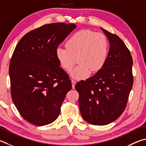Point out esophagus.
<instances>
[{
	"instance_id": "1",
	"label": "esophagus",
	"mask_w": 146,
	"mask_h": 146,
	"mask_svg": "<svg viewBox=\"0 0 146 146\" xmlns=\"http://www.w3.org/2000/svg\"><path fill=\"white\" fill-rule=\"evenodd\" d=\"M71 84H72V88L75 89V86L76 84V82L73 80H71Z\"/></svg>"
}]
</instances>
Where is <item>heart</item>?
<instances>
[{"mask_svg":"<svg viewBox=\"0 0 146 146\" xmlns=\"http://www.w3.org/2000/svg\"><path fill=\"white\" fill-rule=\"evenodd\" d=\"M66 48H58L56 57L60 66L70 71L76 62L78 65L71 72V77L84 80L90 73H96L107 60L108 41L104 34L90 30H82L73 34L66 43Z\"/></svg>","mask_w":146,"mask_h":146,"instance_id":"obj_1","label":"heart"}]
</instances>
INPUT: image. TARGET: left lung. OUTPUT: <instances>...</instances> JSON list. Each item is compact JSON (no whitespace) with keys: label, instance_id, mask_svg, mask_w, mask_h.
I'll list each match as a JSON object with an SVG mask.
<instances>
[{"label":"left lung","instance_id":"left-lung-1","mask_svg":"<svg viewBox=\"0 0 146 146\" xmlns=\"http://www.w3.org/2000/svg\"><path fill=\"white\" fill-rule=\"evenodd\" d=\"M109 41L110 49L103 67L92 77L76 83L82 117L93 125L112 123L125 109L133 83V60L124 42L100 28Z\"/></svg>","mask_w":146,"mask_h":146}]
</instances>
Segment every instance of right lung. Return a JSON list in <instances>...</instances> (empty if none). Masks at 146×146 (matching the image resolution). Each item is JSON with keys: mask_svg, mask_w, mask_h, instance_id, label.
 <instances>
[{"mask_svg": "<svg viewBox=\"0 0 146 146\" xmlns=\"http://www.w3.org/2000/svg\"><path fill=\"white\" fill-rule=\"evenodd\" d=\"M76 25L54 23L27 33L18 42L10 61L13 102L31 124L55 121L71 81L56 57V50Z\"/></svg>", "mask_w": 146, "mask_h": 146, "instance_id": "obj_1", "label": "right lung"}]
</instances>
